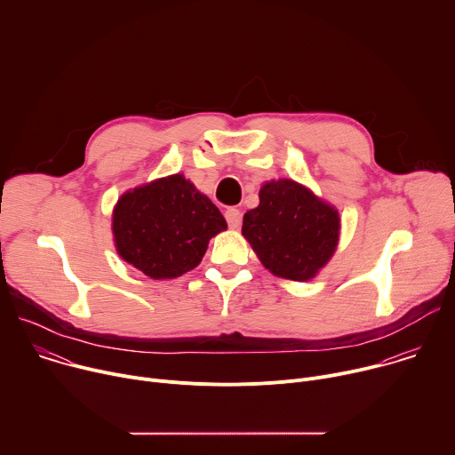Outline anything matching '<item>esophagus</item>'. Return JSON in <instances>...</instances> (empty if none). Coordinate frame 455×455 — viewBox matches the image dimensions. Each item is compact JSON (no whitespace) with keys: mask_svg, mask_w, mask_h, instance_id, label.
<instances>
[{"mask_svg":"<svg viewBox=\"0 0 455 455\" xmlns=\"http://www.w3.org/2000/svg\"><path fill=\"white\" fill-rule=\"evenodd\" d=\"M225 218H227L230 228H239V227H241L243 216H241V211H239V209H228V211L225 212Z\"/></svg>","mask_w":455,"mask_h":455,"instance_id":"esophagus-1","label":"esophagus"}]
</instances>
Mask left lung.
<instances>
[{"label":"left lung","mask_w":455,"mask_h":455,"mask_svg":"<svg viewBox=\"0 0 455 455\" xmlns=\"http://www.w3.org/2000/svg\"><path fill=\"white\" fill-rule=\"evenodd\" d=\"M241 232L268 272L306 283L333 257L340 214L306 185L279 178L261 185L259 205L244 214Z\"/></svg>","instance_id":"obj_1"}]
</instances>
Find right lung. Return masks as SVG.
<instances>
[{"mask_svg": "<svg viewBox=\"0 0 455 455\" xmlns=\"http://www.w3.org/2000/svg\"><path fill=\"white\" fill-rule=\"evenodd\" d=\"M111 230L116 253L144 275L164 281L196 268L209 241L227 230L220 209L183 174L125 190Z\"/></svg>", "mask_w": 455, "mask_h": 455, "instance_id": "add662e5", "label": "right lung"}]
</instances>
